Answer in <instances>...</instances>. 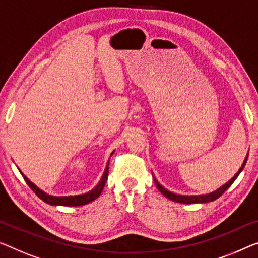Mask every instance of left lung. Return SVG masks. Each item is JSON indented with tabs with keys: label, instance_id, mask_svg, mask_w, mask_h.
<instances>
[{
	"label": "left lung",
	"instance_id": "left-lung-1",
	"mask_svg": "<svg viewBox=\"0 0 258 258\" xmlns=\"http://www.w3.org/2000/svg\"><path fill=\"white\" fill-rule=\"evenodd\" d=\"M247 160H248V154L247 156H245V159L243 161V164H242L241 168L239 169V171L236 172L235 175H234V177L228 180L227 183L224 184V185L219 187L213 192H210V194H206V195H198V196H182V195H177V194H174V192L167 190L166 187H163L161 184L157 182L156 178L154 177V182L156 184V187L160 190L161 194L163 196H166L168 199H170V201H174V202H177V203H182V204H199V203H210V202H213L215 199H218L220 196L224 194V192L228 189V187L232 185L234 183V180L237 178V176L240 175V172L243 170V168L245 166V163H247Z\"/></svg>",
	"mask_w": 258,
	"mask_h": 258
}]
</instances>
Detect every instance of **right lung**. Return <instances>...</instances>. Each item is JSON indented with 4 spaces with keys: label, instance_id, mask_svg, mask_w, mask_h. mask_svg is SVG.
<instances>
[{
    "label": "right lung",
    "instance_id": "1",
    "mask_svg": "<svg viewBox=\"0 0 258 258\" xmlns=\"http://www.w3.org/2000/svg\"><path fill=\"white\" fill-rule=\"evenodd\" d=\"M114 152H112L113 154ZM111 154V155H112ZM109 162L110 161H107L106 163V167H105V170L103 172V176L101 180H99L97 185H96L94 189L91 191L87 192V194H83V195H78V196H60V197H57V196H51L48 194H46L43 190H40L39 187L37 185H34V184L31 182V180L24 176V174H22L23 177H24L25 182L28 183V185L31 187V190H32L34 194H36L38 197H39L41 201H44L45 203L49 204V205H54V206H82V205H86V204H89L90 202L95 201L96 198L99 197V195L102 194L103 189H104L105 186V183L107 180V176H109Z\"/></svg>",
    "mask_w": 258,
    "mask_h": 258
}]
</instances>
